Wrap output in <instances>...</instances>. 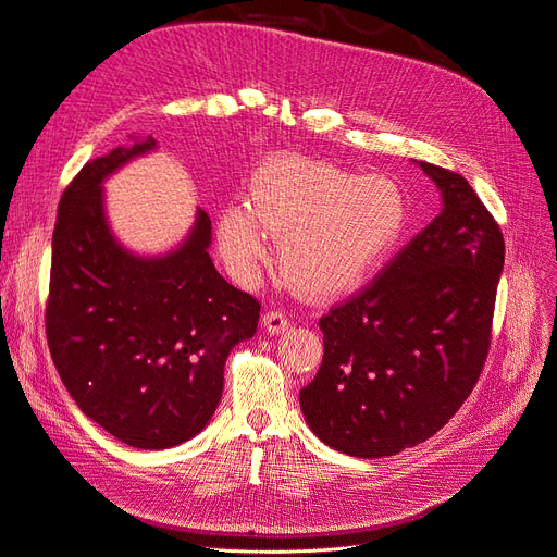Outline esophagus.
I'll return each mask as SVG.
<instances>
[{
    "mask_svg": "<svg viewBox=\"0 0 557 557\" xmlns=\"http://www.w3.org/2000/svg\"><path fill=\"white\" fill-rule=\"evenodd\" d=\"M261 324H263L265 333L280 335V333L286 331V326H289V321H286V317L282 312H265L263 319H261Z\"/></svg>",
    "mask_w": 557,
    "mask_h": 557,
    "instance_id": "obj_1",
    "label": "esophagus"
}]
</instances>
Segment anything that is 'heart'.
<instances>
[{
    "label": "heart",
    "mask_w": 557,
    "mask_h": 557,
    "mask_svg": "<svg viewBox=\"0 0 557 557\" xmlns=\"http://www.w3.org/2000/svg\"><path fill=\"white\" fill-rule=\"evenodd\" d=\"M405 194L386 175H358L296 154L265 159L247 203L228 206L218 243L228 271L252 280L277 243L284 282L305 298L329 300L366 284L405 236Z\"/></svg>",
    "instance_id": "obj_1"
}]
</instances>
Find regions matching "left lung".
<instances>
[{
    "instance_id": "obj_1",
    "label": "left lung",
    "mask_w": 557,
    "mask_h": 557,
    "mask_svg": "<svg viewBox=\"0 0 557 557\" xmlns=\"http://www.w3.org/2000/svg\"><path fill=\"white\" fill-rule=\"evenodd\" d=\"M419 166L442 212L368 289L319 319L324 361L300 391L312 433L356 458L433 437L468 400L491 347L505 238L462 175Z\"/></svg>"
}]
</instances>
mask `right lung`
Returning a JSON list of instances; mask_svg holds the SVG:
<instances>
[{
  "label": "right lung",
  "mask_w": 557,
  "mask_h": 557,
  "mask_svg": "<svg viewBox=\"0 0 557 557\" xmlns=\"http://www.w3.org/2000/svg\"><path fill=\"white\" fill-rule=\"evenodd\" d=\"M157 150L152 136L87 161L66 187L52 233L46 335L83 414L134 448L196 437L222 400L231 349L257 333L261 305L214 268L210 218L164 255L124 247L103 183Z\"/></svg>",
  "instance_id": "1"
}]
</instances>
